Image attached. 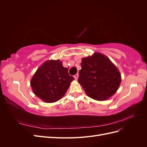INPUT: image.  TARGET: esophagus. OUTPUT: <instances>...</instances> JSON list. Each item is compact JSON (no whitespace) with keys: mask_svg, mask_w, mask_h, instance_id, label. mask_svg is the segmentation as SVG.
<instances>
[{"mask_svg":"<svg viewBox=\"0 0 147 147\" xmlns=\"http://www.w3.org/2000/svg\"><path fill=\"white\" fill-rule=\"evenodd\" d=\"M78 76H79L78 74H77L76 75H75L74 77V78L77 80V79H78Z\"/></svg>","mask_w":147,"mask_h":147,"instance_id":"esophagus-1","label":"esophagus"}]
</instances>
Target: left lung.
Here are the masks:
<instances>
[{
	"mask_svg": "<svg viewBox=\"0 0 147 147\" xmlns=\"http://www.w3.org/2000/svg\"><path fill=\"white\" fill-rule=\"evenodd\" d=\"M81 66L78 82L89 97L104 100L117 92L121 81V74L106 56L95 53L83 58Z\"/></svg>",
	"mask_w": 147,
	"mask_h": 147,
	"instance_id": "8db88e82",
	"label": "left lung"
}]
</instances>
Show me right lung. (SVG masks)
I'll return each instance as SVG.
<instances>
[{"label":"right lung","mask_w":147,"mask_h":147,"mask_svg":"<svg viewBox=\"0 0 147 147\" xmlns=\"http://www.w3.org/2000/svg\"><path fill=\"white\" fill-rule=\"evenodd\" d=\"M74 80L60 60H48L35 72L30 80V86L40 99L52 103L64 96Z\"/></svg>","instance_id":"1"}]
</instances>
